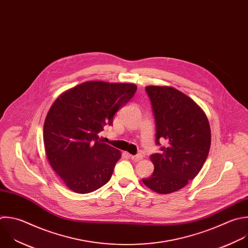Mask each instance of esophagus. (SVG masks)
I'll return each instance as SVG.
<instances>
[{
  "mask_svg": "<svg viewBox=\"0 0 248 248\" xmlns=\"http://www.w3.org/2000/svg\"><path fill=\"white\" fill-rule=\"evenodd\" d=\"M129 156H130V158H131L132 160H134V161H139V160H141L142 157H143L141 155H129Z\"/></svg>",
  "mask_w": 248,
  "mask_h": 248,
  "instance_id": "obj_1",
  "label": "esophagus"
}]
</instances>
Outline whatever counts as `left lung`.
<instances>
[{
  "instance_id": "8db88e82",
  "label": "left lung",
  "mask_w": 248,
  "mask_h": 248,
  "mask_svg": "<svg viewBox=\"0 0 248 248\" xmlns=\"http://www.w3.org/2000/svg\"><path fill=\"white\" fill-rule=\"evenodd\" d=\"M155 119V142L166 146L150 156L155 170L142 179L157 194L184 188L201 171L211 144V131L203 110L188 95L172 87L145 88Z\"/></svg>"
}]
</instances>
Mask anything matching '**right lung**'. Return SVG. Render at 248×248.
<instances>
[{"label": "right lung", "mask_w": 248, "mask_h": 248, "mask_svg": "<svg viewBox=\"0 0 248 248\" xmlns=\"http://www.w3.org/2000/svg\"><path fill=\"white\" fill-rule=\"evenodd\" d=\"M137 90L134 84L90 80L61 93L44 124L46 155L71 191L92 193L111 178L122 154L99 133Z\"/></svg>", "instance_id": "obj_1"}]
</instances>
